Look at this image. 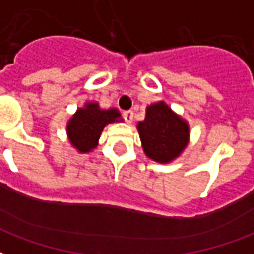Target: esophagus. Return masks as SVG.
Segmentation results:
<instances>
[{
    "label": "esophagus",
    "mask_w": 254,
    "mask_h": 254,
    "mask_svg": "<svg viewBox=\"0 0 254 254\" xmlns=\"http://www.w3.org/2000/svg\"><path fill=\"white\" fill-rule=\"evenodd\" d=\"M122 117L125 118V121L130 124V122L133 121V117H134V113H133L132 110H127V111H124V113H122Z\"/></svg>",
    "instance_id": "1"
}]
</instances>
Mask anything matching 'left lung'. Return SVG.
Listing matches in <instances>:
<instances>
[{
  "mask_svg": "<svg viewBox=\"0 0 254 254\" xmlns=\"http://www.w3.org/2000/svg\"><path fill=\"white\" fill-rule=\"evenodd\" d=\"M145 155L159 163L176 159L187 147L189 127L165 102L147 107L145 120L137 125Z\"/></svg>",
  "mask_w": 254,
  "mask_h": 254,
  "instance_id": "obj_1",
  "label": "left lung"
}]
</instances>
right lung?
Returning a JSON list of instances; mask_svg holds the SVG:
<instances>
[{
  "label": "right lung",
  "mask_w": 254,
  "mask_h": 254,
  "mask_svg": "<svg viewBox=\"0 0 254 254\" xmlns=\"http://www.w3.org/2000/svg\"><path fill=\"white\" fill-rule=\"evenodd\" d=\"M121 114L116 109L100 110L98 103H87L84 109H78L67 124V136L74 148L80 152H89L98 145V140L103 127L117 120L121 121Z\"/></svg>",
  "instance_id": "obj_1"
}]
</instances>
